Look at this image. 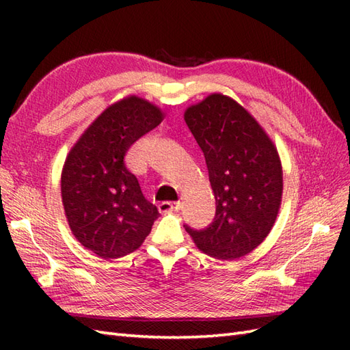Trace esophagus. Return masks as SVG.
Masks as SVG:
<instances>
[{"instance_id": "1", "label": "esophagus", "mask_w": 350, "mask_h": 350, "mask_svg": "<svg viewBox=\"0 0 350 350\" xmlns=\"http://www.w3.org/2000/svg\"><path fill=\"white\" fill-rule=\"evenodd\" d=\"M180 207H182V204H180V203L162 202V203L159 204V211H161L162 213H168V212H177V211H180Z\"/></svg>"}]
</instances>
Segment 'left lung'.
Masks as SVG:
<instances>
[{
  "label": "left lung",
  "instance_id": "left-lung-1",
  "mask_svg": "<svg viewBox=\"0 0 350 350\" xmlns=\"http://www.w3.org/2000/svg\"><path fill=\"white\" fill-rule=\"evenodd\" d=\"M204 153L217 202L212 224L185 226L196 247L218 260H237L262 243L277 221L282 167L272 138L239 102L212 93L183 113Z\"/></svg>",
  "mask_w": 350,
  "mask_h": 350
}]
</instances>
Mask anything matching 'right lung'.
<instances>
[{"label":"right lung","mask_w":350,"mask_h":350,"mask_svg":"<svg viewBox=\"0 0 350 350\" xmlns=\"http://www.w3.org/2000/svg\"><path fill=\"white\" fill-rule=\"evenodd\" d=\"M165 113L129 94L111 103L81 133L66 156L62 200L77 241L100 258L128 256L143 245L158 218L124 165L131 146L158 126Z\"/></svg>","instance_id":"1"}]
</instances>
